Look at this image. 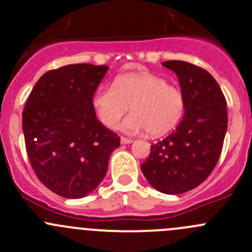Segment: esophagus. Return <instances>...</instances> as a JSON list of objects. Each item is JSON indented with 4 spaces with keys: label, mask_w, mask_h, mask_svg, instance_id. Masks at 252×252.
I'll list each match as a JSON object with an SVG mask.
<instances>
[{
    "label": "esophagus",
    "mask_w": 252,
    "mask_h": 252,
    "mask_svg": "<svg viewBox=\"0 0 252 252\" xmlns=\"http://www.w3.org/2000/svg\"><path fill=\"white\" fill-rule=\"evenodd\" d=\"M132 138H127V137H121V143H124V145H127V143H131L132 142Z\"/></svg>",
    "instance_id": "obj_1"
}]
</instances>
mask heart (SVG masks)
Masks as SVG:
<instances>
[{"label": "heart", "mask_w": 252, "mask_h": 252, "mask_svg": "<svg viewBox=\"0 0 252 252\" xmlns=\"http://www.w3.org/2000/svg\"><path fill=\"white\" fill-rule=\"evenodd\" d=\"M95 114L104 126L115 128L128 106L133 111L122 124L127 132L148 131L160 136L173 130L186 111L181 89L152 73L117 75L112 86H102L93 96Z\"/></svg>", "instance_id": "b5f03b06"}]
</instances>
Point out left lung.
I'll use <instances>...</instances> for the list:
<instances>
[{"instance_id":"left-lung-1","label":"left lung","mask_w":252,"mask_h":252,"mask_svg":"<svg viewBox=\"0 0 252 252\" xmlns=\"http://www.w3.org/2000/svg\"><path fill=\"white\" fill-rule=\"evenodd\" d=\"M162 64L178 76L186 112L177 130L151 146L141 169L157 190L182 194L202 184L217 166L227 128L226 99L205 69L183 61Z\"/></svg>"}]
</instances>
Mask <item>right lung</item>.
<instances>
[{
    "instance_id": "right-lung-1",
    "label": "right lung",
    "mask_w": 252,
    "mask_h": 252,
    "mask_svg": "<svg viewBox=\"0 0 252 252\" xmlns=\"http://www.w3.org/2000/svg\"><path fill=\"white\" fill-rule=\"evenodd\" d=\"M106 65L70 64L47 71L22 112L26 151L35 176L64 198H83L104 179L120 137L97 120L93 96Z\"/></svg>"
}]
</instances>
